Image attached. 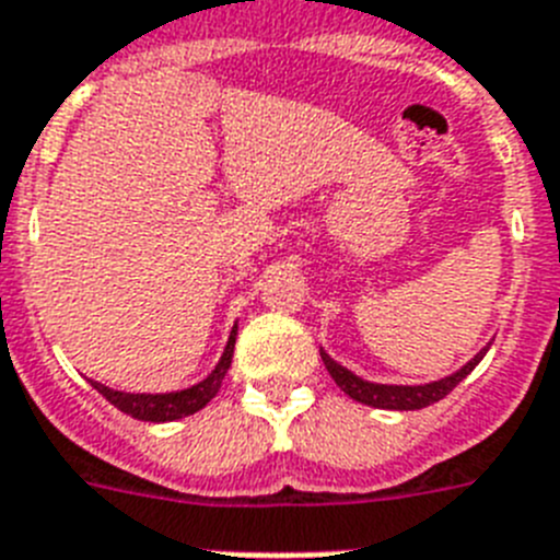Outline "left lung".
I'll use <instances>...</instances> for the list:
<instances>
[{"mask_svg": "<svg viewBox=\"0 0 560 560\" xmlns=\"http://www.w3.org/2000/svg\"><path fill=\"white\" fill-rule=\"evenodd\" d=\"M488 349L490 343L485 349H479L465 366L456 369L448 377H442V381L434 383H420V386H388V383L363 381V377H358L354 372H349L347 366H340L338 361H332L324 349H320V361H324L327 372L332 374V381L338 383L340 392L352 397V400L372 408H388V411H415V408H425L431 406V402H440L448 392H454V388L474 372L476 363L482 361Z\"/></svg>", "mask_w": 560, "mask_h": 560, "instance_id": "1", "label": "left lung"}]
</instances>
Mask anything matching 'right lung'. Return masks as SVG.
<instances>
[{"label":"right lung","mask_w":560,"mask_h":560,"mask_svg":"<svg viewBox=\"0 0 560 560\" xmlns=\"http://www.w3.org/2000/svg\"><path fill=\"white\" fill-rule=\"evenodd\" d=\"M233 347H236V327L231 329L225 352H222L220 363L213 366V372L208 374L206 381H199L197 386L179 388V392H165V395H129V392H115V388L104 386V383L98 381H90V383L98 388V395H104L112 406L120 408L124 415L135 417V420H143V422L183 420V417L194 415V411H199V408H206L208 402L217 397L222 381H225L228 369H231Z\"/></svg>","instance_id":"obj_1"}]
</instances>
